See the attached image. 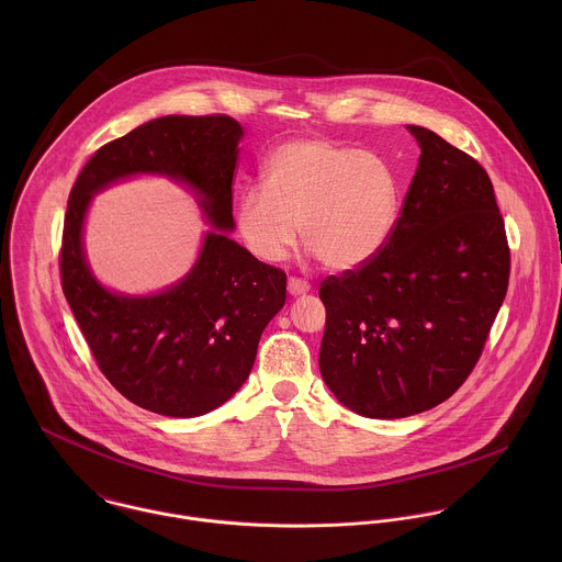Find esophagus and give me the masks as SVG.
Here are the masks:
<instances>
[{"mask_svg": "<svg viewBox=\"0 0 562 562\" xmlns=\"http://www.w3.org/2000/svg\"><path fill=\"white\" fill-rule=\"evenodd\" d=\"M288 292L292 296H301V294L310 292V283L305 279H299V277H290L288 279Z\"/></svg>", "mask_w": 562, "mask_h": 562, "instance_id": "1", "label": "esophagus"}]
</instances>
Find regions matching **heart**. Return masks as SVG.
<instances>
[{
	"label": "heart",
	"instance_id": "1",
	"mask_svg": "<svg viewBox=\"0 0 562 562\" xmlns=\"http://www.w3.org/2000/svg\"><path fill=\"white\" fill-rule=\"evenodd\" d=\"M401 212V181L376 154L322 138L281 145L266 164V186L238 199L236 223L248 250L281 261L299 241L330 270L372 261Z\"/></svg>",
	"mask_w": 562,
	"mask_h": 562
}]
</instances>
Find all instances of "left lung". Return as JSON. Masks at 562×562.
<instances>
[{
	"mask_svg": "<svg viewBox=\"0 0 562 562\" xmlns=\"http://www.w3.org/2000/svg\"><path fill=\"white\" fill-rule=\"evenodd\" d=\"M383 250L321 283V372L359 415L396 419L448 401L504 303L510 248L479 161L430 130Z\"/></svg>",
	"mask_w": 562,
	"mask_h": 562,
	"instance_id": "8db88e82",
	"label": "left lung"
}]
</instances>
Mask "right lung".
I'll return each instance as SVG.
<instances>
[{"instance_id": "right-lung-1", "label": "right lung", "mask_w": 562, "mask_h": 562, "mask_svg": "<svg viewBox=\"0 0 562 562\" xmlns=\"http://www.w3.org/2000/svg\"><path fill=\"white\" fill-rule=\"evenodd\" d=\"M240 138V123L227 114L161 116L97 149L69 194L60 279L81 335L114 390L168 417L203 415L240 390L266 324L285 303V272L207 234L181 283L156 296H119L86 266L83 214L103 186L161 172L194 186L212 225L229 232Z\"/></svg>"}]
</instances>
